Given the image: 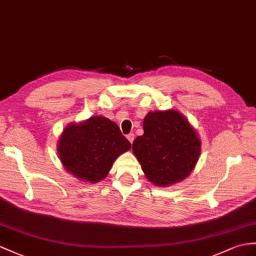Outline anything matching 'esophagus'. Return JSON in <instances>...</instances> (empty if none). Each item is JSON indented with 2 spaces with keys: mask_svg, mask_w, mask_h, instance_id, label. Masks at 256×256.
Segmentation results:
<instances>
[{
  "mask_svg": "<svg viewBox=\"0 0 256 256\" xmlns=\"http://www.w3.org/2000/svg\"><path fill=\"white\" fill-rule=\"evenodd\" d=\"M127 139L129 140L130 143H132L134 140V134H129L127 136Z\"/></svg>",
  "mask_w": 256,
  "mask_h": 256,
  "instance_id": "34e87169",
  "label": "esophagus"
}]
</instances>
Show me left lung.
Listing matches in <instances>:
<instances>
[{"label": "left lung", "mask_w": 256, "mask_h": 256, "mask_svg": "<svg viewBox=\"0 0 256 256\" xmlns=\"http://www.w3.org/2000/svg\"><path fill=\"white\" fill-rule=\"evenodd\" d=\"M143 130L132 152L148 182L170 186L188 177L200 158L201 140L184 115L174 108L148 112Z\"/></svg>", "instance_id": "1"}]
</instances>
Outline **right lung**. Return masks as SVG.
<instances>
[{
    "mask_svg": "<svg viewBox=\"0 0 256 256\" xmlns=\"http://www.w3.org/2000/svg\"><path fill=\"white\" fill-rule=\"evenodd\" d=\"M132 148L120 127L104 116L70 122L60 134L58 154L65 170L84 182L106 178L113 163Z\"/></svg>",
    "mask_w": 256,
    "mask_h": 256,
    "instance_id": "right-lung-1",
    "label": "right lung"
}]
</instances>
